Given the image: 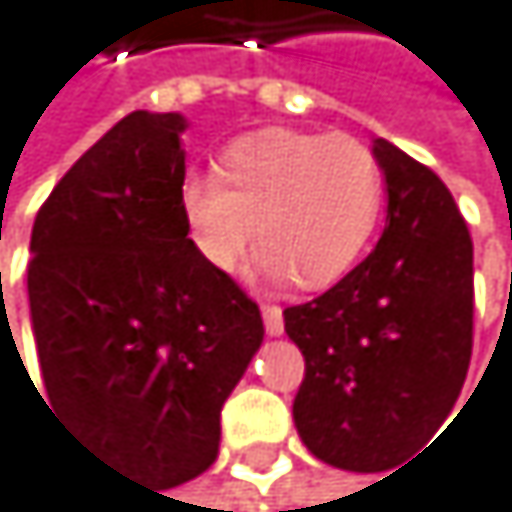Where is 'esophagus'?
I'll use <instances>...</instances> for the list:
<instances>
[{"label":"esophagus","mask_w":512,"mask_h":512,"mask_svg":"<svg viewBox=\"0 0 512 512\" xmlns=\"http://www.w3.org/2000/svg\"><path fill=\"white\" fill-rule=\"evenodd\" d=\"M262 321H265V330L271 333V337L284 333V312H281V306H271V302H265V306H262Z\"/></svg>","instance_id":"34e87169"}]
</instances>
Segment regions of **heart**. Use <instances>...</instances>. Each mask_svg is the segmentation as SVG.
Here are the masks:
<instances>
[{"label":"heart","mask_w":512,"mask_h":512,"mask_svg":"<svg viewBox=\"0 0 512 512\" xmlns=\"http://www.w3.org/2000/svg\"><path fill=\"white\" fill-rule=\"evenodd\" d=\"M383 194V166L364 141L262 129L222 154L219 179L194 175L185 182L182 210L210 265L234 268L256 234L268 278L321 290L364 253Z\"/></svg>","instance_id":"heart-1"}]
</instances>
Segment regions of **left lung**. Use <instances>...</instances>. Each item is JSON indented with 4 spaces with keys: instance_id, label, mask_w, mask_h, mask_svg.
<instances>
[{
    "instance_id": "left-lung-1",
    "label": "left lung",
    "mask_w": 512,
    "mask_h": 512,
    "mask_svg": "<svg viewBox=\"0 0 512 512\" xmlns=\"http://www.w3.org/2000/svg\"><path fill=\"white\" fill-rule=\"evenodd\" d=\"M389 216L374 253L312 302L284 309L306 358L293 423L306 448L380 473L439 433L473 355V237L439 175L374 141Z\"/></svg>"
}]
</instances>
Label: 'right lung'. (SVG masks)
<instances>
[{
	"label": "right lung",
	"instance_id": "right-lung-1",
	"mask_svg": "<svg viewBox=\"0 0 512 512\" xmlns=\"http://www.w3.org/2000/svg\"><path fill=\"white\" fill-rule=\"evenodd\" d=\"M182 129L135 110L104 132L39 206L27 262L42 402L160 491L213 467L222 405L265 333L188 237Z\"/></svg>",
	"mask_w": 512,
	"mask_h": 512
}]
</instances>
